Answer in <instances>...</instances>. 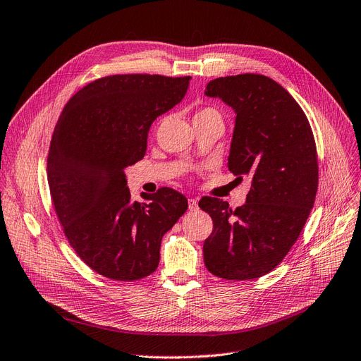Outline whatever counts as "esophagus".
Listing matches in <instances>:
<instances>
[{
	"instance_id": "34e87169",
	"label": "esophagus",
	"mask_w": 361,
	"mask_h": 361,
	"mask_svg": "<svg viewBox=\"0 0 361 361\" xmlns=\"http://www.w3.org/2000/svg\"><path fill=\"white\" fill-rule=\"evenodd\" d=\"M189 209H190V211H197V209H199L197 199H195V197H190V199H189Z\"/></svg>"
}]
</instances>
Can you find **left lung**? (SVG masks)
<instances>
[{"instance_id": "1", "label": "left lung", "mask_w": 361, "mask_h": 361, "mask_svg": "<svg viewBox=\"0 0 361 361\" xmlns=\"http://www.w3.org/2000/svg\"><path fill=\"white\" fill-rule=\"evenodd\" d=\"M205 96L223 100L236 114L228 169L240 180L249 177L250 189L245 205L234 211L221 199L199 200L214 221L203 259L221 279H257L286 257L314 205V137L300 104L269 76L216 78Z\"/></svg>"}]
</instances>
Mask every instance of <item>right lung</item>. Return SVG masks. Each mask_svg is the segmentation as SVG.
I'll return each instance as SVG.
<instances>
[{
	"label": "right lung",
	"instance_id": "1",
	"mask_svg": "<svg viewBox=\"0 0 361 361\" xmlns=\"http://www.w3.org/2000/svg\"><path fill=\"white\" fill-rule=\"evenodd\" d=\"M190 80L106 76L78 91L57 121L47 159L53 205L75 252L104 277L152 274L164 234L189 207L169 187L133 200L125 168L143 158L152 122L183 100Z\"/></svg>",
	"mask_w": 361,
	"mask_h": 361
}]
</instances>
